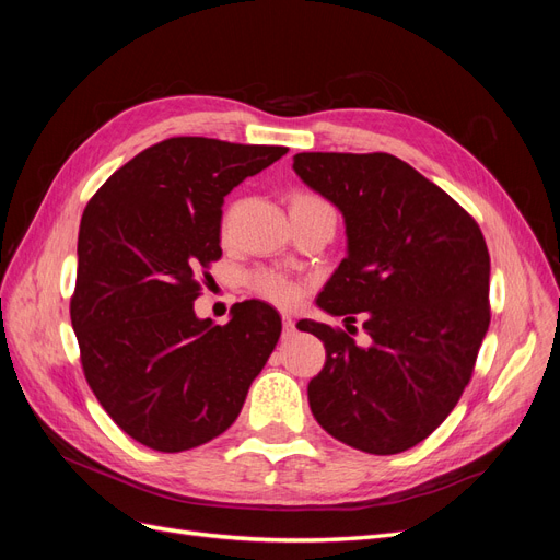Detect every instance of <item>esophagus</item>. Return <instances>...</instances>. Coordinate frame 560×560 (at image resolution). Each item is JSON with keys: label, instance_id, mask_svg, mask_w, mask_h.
<instances>
[{"label": "esophagus", "instance_id": "34e87169", "mask_svg": "<svg viewBox=\"0 0 560 560\" xmlns=\"http://www.w3.org/2000/svg\"><path fill=\"white\" fill-rule=\"evenodd\" d=\"M296 331V322L290 315H282V336L290 338Z\"/></svg>", "mask_w": 560, "mask_h": 560}]
</instances>
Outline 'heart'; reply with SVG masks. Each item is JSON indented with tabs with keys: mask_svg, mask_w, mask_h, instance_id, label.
<instances>
[{
	"mask_svg": "<svg viewBox=\"0 0 560 560\" xmlns=\"http://www.w3.org/2000/svg\"><path fill=\"white\" fill-rule=\"evenodd\" d=\"M327 208H329V202L311 191H296L290 200V212L292 210H327ZM247 284L254 294L270 301V303H276V306H282V308L296 303L303 292L299 280H294L287 273H280V270H270V268L252 270L247 278Z\"/></svg>",
	"mask_w": 560,
	"mask_h": 560,
	"instance_id": "heart-1",
	"label": "heart"
}]
</instances>
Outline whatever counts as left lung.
Here are the masks:
<instances>
[{
  "label": "left lung",
  "mask_w": 560,
  "mask_h": 560,
  "mask_svg": "<svg viewBox=\"0 0 560 560\" xmlns=\"http://www.w3.org/2000/svg\"><path fill=\"white\" fill-rule=\"evenodd\" d=\"M294 171L346 217L348 257L317 306L362 317L301 319L327 362L308 383L315 420L352 448L393 455L428 439L463 397L490 322V257L474 217L393 154L303 151ZM350 329V325H348Z\"/></svg>",
  "instance_id": "1"
}]
</instances>
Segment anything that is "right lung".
Segmentation results:
<instances>
[{"instance_id":"add662e5","label":"right lung","mask_w":560,"mask_h":560,"mask_svg":"<svg viewBox=\"0 0 560 560\" xmlns=\"http://www.w3.org/2000/svg\"><path fill=\"white\" fill-rule=\"evenodd\" d=\"M287 147L171 138L140 151L81 214L70 301L81 369L109 418L161 453L226 432L273 352L282 322L264 301L226 327L194 301L222 259L224 196Z\"/></svg>"}]
</instances>
